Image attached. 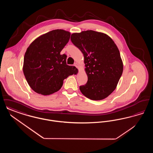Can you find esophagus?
Returning <instances> with one entry per match:
<instances>
[{"label": "esophagus", "mask_w": 153, "mask_h": 153, "mask_svg": "<svg viewBox=\"0 0 153 153\" xmlns=\"http://www.w3.org/2000/svg\"><path fill=\"white\" fill-rule=\"evenodd\" d=\"M74 65L75 66L76 68H79V64H78V63H77V62H76V63H74Z\"/></svg>", "instance_id": "1"}]
</instances>
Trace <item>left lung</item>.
I'll return each instance as SVG.
<instances>
[{"mask_svg": "<svg viewBox=\"0 0 153 153\" xmlns=\"http://www.w3.org/2000/svg\"><path fill=\"white\" fill-rule=\"evenodd\" d=\"M71 39L84 58L88 81L80 86L81 92L92 100L104 99L116 89L123 71L117 45L106 34L94 30L74 33Z\"/></svg>", "mask_w": 153, "mask_h": 153, "instance_id": "1", "label": "left lung"}]
</instances>
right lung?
Returning a JSON list of instances; mask_svg holds the SVG:
<instances>
[{"label":"right lung","instance_id":"add662e5","mask_svg":"<svg viewBox=\"0 0 153 153\" xmlns=\"http://www.w3.org/2000/svg\"><path fill=\"white\" fill-rule=\"evenodd\" d=\"M70 36L68 31L54 30L36 38L27 48L23 72L30 87L37 94L49 95L57 92L64 80L77 70L66 65V56L60 54Z\"/></svg>","mask_w":153,"mask_h":153}]
</instances>
